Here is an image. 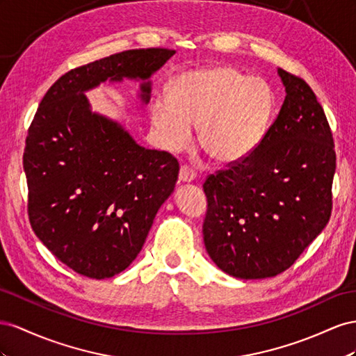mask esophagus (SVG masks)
<instances>
[{"instance_id":"obj_1","label":"esophagus","mask_w":356,"mask_h":356,"mask_svg":"<svg viewBox=\"0 0 356 356\" xmlns=\"http://www.w3.org/2000/svg\"><path fill=\"white\" fill-rule=\"evenodd\" d=\"M195 177H197V175H195L194 170H191L186 165L180 167V171H179V180L180 181H184V184H189V181H192Z\"/></svg>"}]
</instances>
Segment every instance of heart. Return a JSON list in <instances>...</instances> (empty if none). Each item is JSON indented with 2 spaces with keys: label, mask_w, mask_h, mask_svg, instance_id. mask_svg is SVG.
<instances>
[{
  "label": "heart",
  "mask_w": 356,
  "mask_h": 356,
  "mask_svg": "<svg viewBox=\"0 0 356 356\" xmlns=\"http://www.w3.org/2000/svg\"><path fill=\"white\" fill-rule=\"evenodd\" d=\"M276 108L270 85L237 68L188 70L175 77L168 98L152 104V128L162 149L180 152L200 127V145L218 164H236L258 147Z\"/></svg>",
  "instance_id": "obj_1"
}]
</instances>
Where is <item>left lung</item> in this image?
I'll use <instances>...</instances> for the list:
<instances>
[{
  "label": "left lung",
  "instance_id": "8db88e82",
  "mask_svg": "<svg viewBox=\"0 0 356 356\" xmlns=\"http://www.w3.org/2000/svg\"><path fill=\"white\" fill-rule=\"evenodd\" d=\"M277 73L286 97L258 147L202 185L207 253L222 271L246 280L288 270L332 209L336 150L327 116L301 77Z\"/></svg>",
  "mask_w": 356,
  "mask_h": 356
}]
</instances>
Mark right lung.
Here are the masks:
<instances>
[{
  "mask_svg": "<svg viewBox=\"0 0 356 356\" xmlns=\"http://www.w3.org/2000/svg\"><path fill=\"white\" fill-rule=\"evenodd\" d=\"M175 54L133 49L70 70L49 88L28 129L29 222L82 276L99 280L129 267L179 176L175 156L138 146L118 122L92 113L85 92L107 79H140V98L149 103L147 79Z\"/></svg>",
  "mask_w": 356,
  "mask_h": 356,
  "instance_id": "obj_1",
  "label": "right lung"
}]
</instances>
